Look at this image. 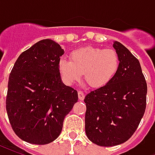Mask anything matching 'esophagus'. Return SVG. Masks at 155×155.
<instances>
[{
  "label": "esophagus",
  "mask_w": 155,
  "mask_h": 155,
  "mask_svg": "<svg viewBox=\"0 0 155 155\" xmlns=\"http://www.w3.org/2000/svg\"><path fill=\"white\" fill-rule=\"evenodd\" d=\"M78 97H79V100L81 101H83L84 99V93L82 91H78Z\"/></svg>",
  "instance_id": "1"
}]
</instances>
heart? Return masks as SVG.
Returning a JSON list of instances; mask_svg holds the SVG:
<instances>
[{
    "label": "heart",
    "instance_id": "heart-1",
    "mask_svg": "<svg viewBox=\"0 0 155 155\" xmlns=\"http://www.w3.org/2000/svg\"><path fill=\"white\" fill-rule=\"evenodd\" d=\"M71 61L61 59L58 69L65 84H73L82 77L92 87H101L113 79L120 66V58L112 49L85 47L72 51Z\"/></svg>",
    "mask_w": 155,
    "mask_h": 155
}]
</instances>
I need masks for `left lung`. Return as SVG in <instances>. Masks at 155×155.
Segmentation results:
<instances>
[{
  "instance_id": "obj_1",
  "label": "left lung",
  "mask_w": 155,
  "mask_h": 155,
  "mask_svg": "<svg viewBox=\"0 0 155 155\" xmlns=\"http://www.w3.org/2000/svg\"><path fill=\"white\" fill-rule=\"evenodd\" d=\"M113 46L120 66L113 79L84 98L85 133L100 146L126 142L135 132L146 108L147 84L140 61L123 45Z\"/></svg>"
}]
</instances>
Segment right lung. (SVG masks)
I'll use <instances>...</instances> for the list:
<instances>
[{"mask_svg":"<svg viewBox=\"0 0 155 155\" xmlns=\"http://www.w3.org/2000/svg\"><path fill=\"white\" fill-rule=\"evenodd\" d=\"M64 50L50 39L20 54L9 76L5 107L15 134L28 143L46 144L60 135L78 93L61 82L58 63Z\"/></svg>","mask_w":155,"mask_h":155,"instance_id":"add662e5","label":"right lung"}]
</instances>
